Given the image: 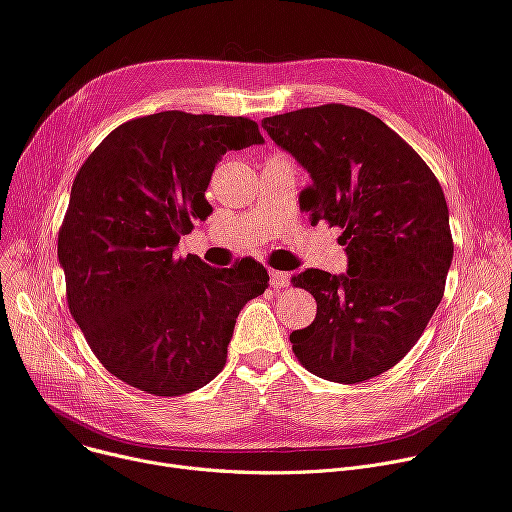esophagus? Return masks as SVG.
<instances>
[{
  "mask_svg": "<svg viewBox=\"0 0 512 512\" xmlns=\"http://www.w3.org/2000/svg\"><path fill=\"white\" fill-rule=\"evenodd\" d=\"M290 284V274H286V271H278V269H269V286L271 288H286Z\"/></svg>",
  "mask_w": 512,
  "mask_h": 512,
  "instance_id": "1",
  "label": "esophagus"
}]
</instances>
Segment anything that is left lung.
Here are the masks:
<instances>
[{
	"mask_svg": "<svg viewBox=\"0 0 512 512\" xmlns=\"http://www.w3.org/2000/svg\"><path fill=\"white\" fill-rule=\"evenodd\" d=\"M261 127L311 175L300 210L342 228L348 271L304 269L292 282L317 300L292 331V352L321 379L354 385L395 366L445 294L453 236L445 193L428 164L379 117L321 105Z\"/></svg>",
	"mask_w": 512,
	"mask_h": 512,
	"instance_id": "left-lung-1",
	"label": "left lung"
}]
</instances>
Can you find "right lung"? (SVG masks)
<instances>
[{"instance_id": "1", "label": "right lung", "mask_w": 512, "mask_h": 512, "mask_svg": "<svg viewBox=\"0 0 512 512\" xmlns=\"http://www.w3.org/2000/svg\"><path fill=\"white\" fill-rule=\"evenodd\" d=\"M253 144L263 135L247 117L164 111L113 129L78 170L57 257L72 317L123 383L177 397L224 368L236 317L265 292L267 269L255 259L220 269L175 249L212 214L218 160Z\"/></svg>"}]
</instances>
